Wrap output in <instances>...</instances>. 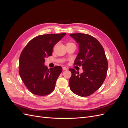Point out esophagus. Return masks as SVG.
I'll return each mask as SVG.
<instances>
[{
  "label": "esophagus",
  "instance_id": "1",
  "mask_svg": "<svg viewBox=\"0 0 128 128\" xmlns=\"http://www.w3.org/2000/svg\"><path fill=\"white\" fill-rule=\"evenodd\" d=\"M62 69H63V70H67V68H66V67H62Z\"/></svg>",
  "mask_w": 128,
  "mask_h": 128
}]
</instances>
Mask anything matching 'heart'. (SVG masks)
<instances>
[{
    "label": "heart",
    "mask_w": 128,
    "mask_h": 128,
    "mask_svg": "<svg viewBox=\"0 0 128 128\" xmlns=\"http://www.w3.org/2000/svg\"><path fill=\"white\" fill-rule=\"evenodd\" d=\"M73 44V43H72V42H68V43H67V45H70V44Z\"/></svg>",
    "instance_id": "obj_1"
}]
</instances>
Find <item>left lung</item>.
<instances>
[{
  "instance_id": "obj_1",
  "label": "left lung",
  "mask_w": 128,
  "mask_h": 128,
  "mask_svg": "<svg viewBox=\"0 0 128 128\" xmlns=\"http://www.w3.org/2000/svg\"><path fill=\"white\" fill-rule=\"evenodd\" d=\"M70 36L79 46L74 64L82 66L83 72L80 74L74 69H69L72 72L69 86L77 95L89 96L102 86L106 78L108 62L105 53L99 42L90 34L77 33Z\"/></svg>"
}]
</instances>
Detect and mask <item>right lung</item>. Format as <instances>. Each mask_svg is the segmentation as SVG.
Instances as JSON below:
<instances>
[{
  "label": "right lung",
  "mask_w": 128,
  "mask_h": 128,
  "mask_svg": "<svg viewBox=\"0 0 128 128\" xmlns=\"http://www.w3.org/2000/svg\"><path fill=\"white\" fill-rule=\"evenodd\" d=\"M66 34H50L36 36L22 51L19 59V74L33 94L46 96L54 89L62 68L56 66L48 69L44 65L45 58L52 56L53 47Z\"/></svg>",
  "instance_id": "add662e5"
}]
</instances>
